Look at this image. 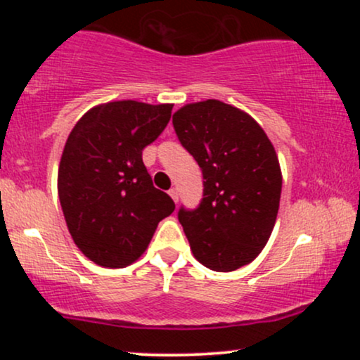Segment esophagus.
I'll use <instances>...</instances> for the list:
<instances>
[{"label": "esophagus", "mask_w": 360, "mask_h": 360, "mask_svg": "<svg viewBox=\"0 0 360 360\" xmlns=\"http://www.w3.org/2000/svg\"><path fill=\"white\" fill-rule=\"evenodd\" d=\"M169 196H171L172 200L176 201V203H177V200H179V193H177V189H176V188H171V189H169Z\"/></svg>", "instance_id": "esophagus-1"}]
</instances>
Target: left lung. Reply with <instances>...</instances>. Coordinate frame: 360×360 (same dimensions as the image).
<instances>
[{"label":"left lung","mask_w":360,"mask_h":360,"mask_svg":"<svg viewBox=\"0 0 360 360\" xmlns=\"http://www.w3.org/2000/svg\"><path fill=\"white\" fill-rule=\"evenodd\" d=\"M172 125L205 179L198 208L177 213L193 255L218 272L250 264L279 210L283 176L271 140L250 115L218 100L183 106Z\"/></svg>","instance_id":"left-lung-1"}]
</instances>
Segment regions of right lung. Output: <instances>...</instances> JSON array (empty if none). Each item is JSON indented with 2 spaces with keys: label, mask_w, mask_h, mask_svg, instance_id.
Wrapping results in <instances>:
<instances>
[{
  "label": "right lung",
  "mask_w": 360,
  "mask_h": 360,
  "mask_svg": "<svg viewBox=\"0 0 360 360\" xmlns=\"http://www.w3.org/2000/svg\"><path fill=\"white\" fill-rule=\"evenodd\" d=\"M171 111L172 105L111 101L82 115L69 134L57 191L74 243L98 266H130L159 221L174 212V201L154 188L142 160Z\"/></svg>",
  "instance_id": "1"
}]
</instances>
